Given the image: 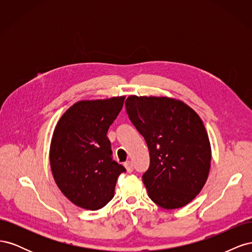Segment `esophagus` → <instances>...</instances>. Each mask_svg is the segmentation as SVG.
<instances>
[{
    "label": "esophagus",
    "instance_id": "obj_1",
    "mask_svg": "<svg viewBox=\"0 0 252 252\" xmlns=\"http://www.w3.org/2000/svg\"><path fill=\"white\" fill-rule=\"evenodd\" d=\"M125 167H126V169H127L128 172H132L133 171V164H132V162H130V161L126 162L125 163Z\"/></svg>",
    "mask_w": 252,
    "mask_h": 252
}]
</instances>
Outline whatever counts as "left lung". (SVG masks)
<instances>
[{
	"instance_id": "8db88e82",
	"label": "left lung",
	"mask_w": 252,
	"mask_h": 252,
	"mask_svg": "<svg viewBox=\"0 0 252 252\" xmlns=\"http://www.w3.org/2000/svg\"><path fill=\"white\" fill-rule=\"evenodd\" d=\"M125 106L148 146L150 164L142 179L150 199L164 209L191 202L205 185L211 161L209 139L200 117L169 97L130 95Z\"/></svg>"
}]
</instances>
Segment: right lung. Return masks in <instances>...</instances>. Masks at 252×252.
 Listing matches in <instances>:
<instances>
[{
	"label": "right lung",
	"instance_id": "obj_1",
	"mask_svg": "<svg viewBox=\"0 0 252 252\" xmlns=\"http://www.w3.org/2000/svg\"><path fill=\"white\" fill-rule=\"evenodd\" d=\"M124 100L125 96H117L75 103L60 119L53 132V178L67 199L84 209H101L111 201L119 175L126 171L112 158L107 138Z\"/></svg>",
	"mask_w": 252,
	"mask_h": 252
}]
</instances>
